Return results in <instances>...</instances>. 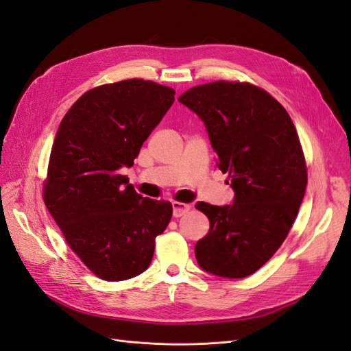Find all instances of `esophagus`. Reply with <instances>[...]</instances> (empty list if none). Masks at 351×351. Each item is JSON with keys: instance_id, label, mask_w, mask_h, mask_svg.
I'll return each instance as SVG.
<instances>
[{"instance_id": "obj_1", "label": "esophagus", "mask_w": 351, "mask_h": 351, "mask_svg": "<svg viewBox=\"0 0 351 351\" xmlns=\"http://www.w3.org/2000/svg\"><path fill=\"white\" fill-rule=\"evenodd\" d=\"M190 206L189 204H182V202H173V215H174V218H180V217H183V215H186L187 212L190 210Z\"/></svg>"}]
</instances>
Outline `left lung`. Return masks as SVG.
Returning <instances> with one entry per match:
<instances>
[{
  "label": "left lung",
  "instance_id": "left-lung-1",
  "mask_svg": "<svg viewBox=\"0 0 351 351\" xmlns=\"http://www.w3.org/2000/svg\"><path fill=\"white\" fill-rule=\"evenodd\" d=\"M178 101L205 123L234 204L199 202L209 231L195 246L199 267L244 278L280 249L300 209L307 169L299 134L282 105L246 82L218 80L186 90Z\"/></svg>",
  "mask_w": 351,
  "mask_h": 351
}]
</instances>
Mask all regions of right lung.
<instances>
[{
	"mask_svg": "<svg viewBox=\"0 0 351 351\" xmlns=\"http://www.w3.org/2000/svg\"><path fill=\"white\" fill-rule=\"evenodd\" d=\"M176 90L151 80L101 84L73 104L52 145L44 202L70 249L105 281L147 269L155 239L173 205L137 195L121 167H132L143 142L174 102Z\"/></svg>",
	"mask_w": 351,
	"mask_h": 351,
	"instance_id": "add662e5",
	"label": "right lung"
}]
</instances>
